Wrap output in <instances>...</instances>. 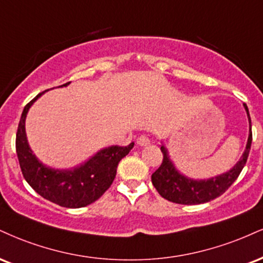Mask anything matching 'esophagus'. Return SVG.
<instances>
[{"mask_svg":"<svg viewBox=\"0 0 263 263\" xmlns=\"http://www.w3.org/2000/svg\"><path fill=\"white\" fill-rule=\"evenodd\" d=\"M136 142H137V144L141 145V147H144V145H148L151 143L149 138H148L145 135H141L140 137L137 138V141H136Z\"/></svg>","mask_w":263,"mask_h":263,"instance_id":"34e87169","label":"esophagus"}]
</instances>
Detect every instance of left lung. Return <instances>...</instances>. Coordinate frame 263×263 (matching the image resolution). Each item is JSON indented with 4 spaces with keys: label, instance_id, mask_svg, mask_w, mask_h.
<instances>
[{
    "label": "left lung",
    "instance_id": "1",
    "mask_svg": "<svg viewBox=\"0 0 263 263\" xmlns=\"http://www.w3.org/2000/svg\"><path fill=\"white\" fill-rule=\"evenodd\" d=\"M243 107H245L249 119L248 143H246V148L239 162H236L235 165L230 170H228L227 173L210 179L197 180L187 178L179 172L178 167L170 159L166 147L162 144L160 149L163 153V163L156 172L152 174V183L162 197L179 204H201L219 197L230 187V185L238 179L242 167L245 166L250 148H251V119H250L249 109L246 104H243Z\"/></svg>",
    "mask_w": 263,
    "mask_h": 263
}]
</instances>
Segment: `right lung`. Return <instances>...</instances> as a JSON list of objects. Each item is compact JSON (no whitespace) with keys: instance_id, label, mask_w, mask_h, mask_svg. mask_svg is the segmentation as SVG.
Wrapping results in <instances>:
<instances>
[{"instance_id":"right-lung-1","label":"right lung","mask_w":263,"mask_h":263,"mask_svg":"<svg viewBox=\"0 0 263 263\" xmlns=\"http://www.w3.org/2000/svg\"><path fill=\"white\" fill-rule=\"evenodd\" d=\"M68 84L69 82L60 87ZM45 91L37 94L24 106L18 125L15 149L22 174L25 181L45 200L66 208L85 207L100 198L111 186L120 160L127 156L135 143L132 142L127 147L111 145L103 148L87 162L72 169H55L45 165L33 153L25 134L28 111Z\"/></svg>"}]
</instances>
